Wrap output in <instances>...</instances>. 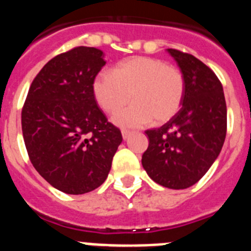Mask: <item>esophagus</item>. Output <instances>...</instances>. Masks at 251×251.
Listing matches in <instances>:
<instances>
[{
    "mask_svg": "<svg viewBox=\"0 0 251 251\" xmlns=\"http://www.w3.org/2000/svg\"><path fill=\"white\" fill-rule=\"evenodd\" d=\"M121 134H123L124 140H127V139L130 138V135H131V131H128V130H123V131H121Z\"/></svg>",
    "mask_w": 251,
    "mask_h": 251,
    "instance_id": "1",
    "label": "esophagus"
}]
</instances>
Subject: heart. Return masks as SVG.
<instances>
[{"label": "heart", "instance_id": "heart-1", "mask_svg": "<svg viewBox=\"0 0 251 251\" xmlns=\"http://www.w3.org/2000/svg\"><path fill=\"white\" fill-rule=\"evenodd\" d=\"M95 100L106 113H116L131 98L135 102L120 111L113 123L136 127L154 121L164 124L177 115L186 93L179 68L150 56H132L120 62L112 74L102 72L92 84Z\"/></svg>", "mask_w": 251, "mask_h": 251}]
</instances>
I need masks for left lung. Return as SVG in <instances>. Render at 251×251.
Masks as SVG:
<instances>
[{"instance_id":"1","label":"left lung","mask_w":251,"mask_h":251,"mask_svg":"<svg viewBox=\"0 0 251 251\" xmlns=\"http://www.w3.org/2000/svg\"><path fill=\"white\" fill-rule=\"evenodd\" d=\"M179 65L186 93L176 116L147 130L149 147L141 158L154 182L184 189L203 177L219 156L226 138L227 110L222 84L210 67L192 54L168 49Z\"/></svg>"}]
</instances>
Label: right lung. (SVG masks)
<instances>
[{"mask_svg": "<svg viewBox=\"0 0 251 251\" xmlns=\"http://www.w3.org/2000/svg\"><path fill=\"white\" fill-rule=\"evenodd\" d=\"M100 49L75 47L54 56L32 80L21 111L30 162L54 188L83 195L110 173L123 141L93 96L106 62Z\"/></svg>", "mask_w": 251, "mask_h": 251, "instance_id": "obj_1", "label": "right lung"}]
</instances>
